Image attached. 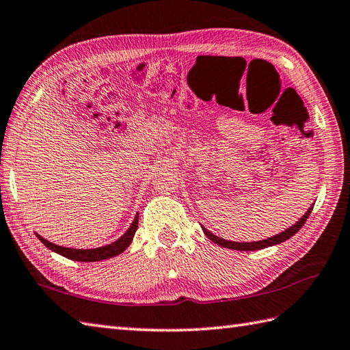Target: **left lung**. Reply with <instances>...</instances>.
Here are the masks:
<instances>
[{"mask_svg":"<svg viewBox=\"0 0 350 350\" xmlns=\"http://www.w3.org/2000/svg\"><path fill=\"white\" fill-rule=\"evenodd\" d=\"M313 210V204L312 207L307 210L306 215H303V217H299L298 221L289 226L288 230L282 231L279 234L273 235V237H268L265 240H259V241H231V240H225V239H221L217 237V235L210 232L207 228H204V226H201L202 231H204V234L208 237V240H212L213 243H216L217 246H222V247H226V249H232V250H241V252H249V250H259V249H265V247H270V246H274V245H280V243L286 241L288 239H291L292 235H295L299 230H301V226L306 224L307 217L310 216Z\"/></svg>","mask_w":350,"mask_h":350,"instance_id":"obj_1","label":"left lung"}]
</instances>
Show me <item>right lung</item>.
Here are the masks:
<instances>
[{"mask_svg": "<svg viewBox=\"0 0 350 350\" xmlns=\"http://www.w3.org/2000/svg\"><path fill=\"white\" fill-rule=\"evenodd\" d=\"M138 228V213L134 217V221L131 224V226L126 230V232L122 235L120 239H118L116 241L110 243L107 246H101V247H95V249H72V247H64V246H58L55 243L47 241L46 239H43L42 235L37 234V237L40 239V241L43 243L46 247H49L51 250L56 252L65 258L72 259V261H80V262H95V261H103V259H109L116 256L119 254H122L134 239V234Z\"/></svg>", "mask_w": 350, "mask_h": 350, "instance_id": "right-lung-1", "label": "right lung"}]
</instances>
